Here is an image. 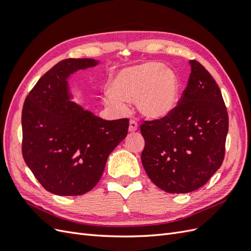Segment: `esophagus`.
I'll return each mask as SVG.
<instances>
[{"label": "esophagus", "mask_w": 251, "mask_h": 251, "mask_svg": "<svg viewBox=\"0 0 251 251\" xmlns=\"http://www.w3.org/2000/svg\"><path fill=\"white\" fill-rule=\"evenodd\" d=\"M137 128H138L137 121L134 120V119H131L130 120V126H128V131L135 132V131H137Z\"/></svg>", "instance_id": "1"}]
</instances>
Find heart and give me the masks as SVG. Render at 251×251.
<instances>
[{"label":"heart","mask_w":251,"mask_h":251,"mask_svg":"<svg viewBox=\"0 0 251 251\" xmlns=\"http://www.w3.org/2000/svg\"><path fill=\"white\" fill-rule=\"evenodd\" d=\"M112 91L104 93V103L125 110L126 101L135 100L137 109L149 119H161L176 109L180 97V80L172 68L147 62L126 67L112 76Z\"/></svg>","instance_id":"b5f03b06"}]
</instances>
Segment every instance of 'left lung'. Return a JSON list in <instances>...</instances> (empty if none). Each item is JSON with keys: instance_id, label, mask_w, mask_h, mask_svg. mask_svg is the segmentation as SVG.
I'll use <instances>...</instances> for the list:
<instances>
[{"instance_id": "8db88e82", "label": "left lung", "mask_w": 251, "mask_h": 251, "mask_svg": "<svg viewBox=\"0 0 251 251\" xmlns=\"http://www.w3.org/2000/svg\"><path fill=\"white\" fill-rule=\"evenodd\" d=\"M189 64L192 72L176 109L140 126L143 168L156 186L171 194L191 193L206 183L223 162L228 132L216 80L199 62Z\"/></svg>"}]
</instances>
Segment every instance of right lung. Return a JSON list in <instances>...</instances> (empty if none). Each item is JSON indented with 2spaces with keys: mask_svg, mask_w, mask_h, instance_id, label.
Returning <instances> with one entry per match:
<instances>
[{
  "mask_svg": "<svg viewBox=\"0 0 251 251\" xmlns=\"http://www.w3.org/2000/svg\"><path fill=\"white\" fill-rule=\"evenodd\" d=\"M97 60L68 58L45 73L22 111V154L46 191L79 196L102 176L108 157L127 134L128 119L104 120L70 100L68 77Z\"/></svg>",
  "mask_w": 251,
  "mask_h": 251,
  "instance_id": "1",
  "label": "right lung"
}]
</instances>
